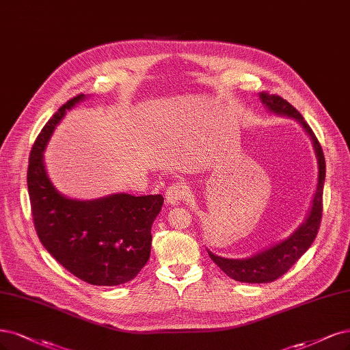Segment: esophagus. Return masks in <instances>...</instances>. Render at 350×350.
I'll list each match as a JSON object with an SVG mask.
<instances>
[{"mask_svg": "<svg viewBox=\"0 0 350 350\" xmlns=\"http://www.w3.org/2000/svg\"><path fill=\"white\" fill-rule=\"evenodd\" d=\"M187 197V189L183 184L175 183L171 187H167L166 192H165V198L166 201L175 206V204H179L184 198Z\"/></svg>", "mask_w": 350, "mask_h": 350, "instance_id": "34e87169", "label": "esophagus"}]
</instances>
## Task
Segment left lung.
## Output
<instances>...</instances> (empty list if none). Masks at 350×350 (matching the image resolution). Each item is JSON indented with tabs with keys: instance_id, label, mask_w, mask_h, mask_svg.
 I'll use <instances>...</instances> for the list:
<instances>
[{
	"instance_id": "left-lung-1",
	"label": "left lung",
	"mask_w": 350,
	"mask_h": 350,
	"mask_svg": "<svg viewBox=\"0 0 350 350\" xmlns=\"http://www.w3.org/2000/svg\"><path fill=\"white\" fill-rule=\"evenodd\" d=\"M259 98L267 105L269 111L295 118L297 122L304 127L307 135L312 140L314 146L316 158L319 163V179L317 188L310 213L306 221L301 224L297 230L281 243L275 245L269 249H265L260 253H256L255 256L247 259H227L217 256L208 250V255L213 262L219 267L227 276L239 282H249V284H262V282H272L278 280L293 265L304 255L308 250L311 243L314 242L317 232L320 228V221L323 215V185L324 178H326V162H324V154L320 143L312 133L311 127L307 124L304 117L301 116L295 108L284 100L280 95H269L268 92H260Z\"/></svg>"
}]
</instances>
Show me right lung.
<instances>
[{"label":"right lung","mask_w":350,"mask_h":350,"mask_svg":"<svg viewBox=\"0 0 350 350\" xmlns=\"http://www.w3.org/2000/svg\"><path fill=\"white\" fill-rule=\"evenodd\" d=\"M85 95L69 100L44 124L36 139L27 170L34 228L46 250L77 278L92 285L126 284L150 256V228L163 197L113 194L79 201L59 194L43 163V150L68 110Z\"/></svg>","instance_id":"add662e5"}]
</instances>
